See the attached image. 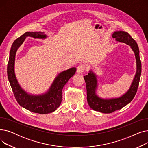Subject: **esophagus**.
Segmentation results:
<instances>
[{"mask_svg":"<svg viewBox=\"0 0 148 148\" xmlns=\"http://www.w3.org/2000/svg\"><path fill=\"white\" fill-rule=\"evenodd\" d=\"M84 70H85V66L83 64H80L79 65L78 67H77V72L79 74H81L84 71Z\"/></svg>","mask_w":148,"mask_h":148,"instance_id":"obj_1","label":"esophagus"}]
</instances>
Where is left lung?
<instances>
[{
    "label": "left lung",
    "mask_w": 148,
    "mask_h": 148,
    "mask_svg": "<svg viewBox=\"0 0 148 148\" xmlns=\"http://www.w3.org/2000/svg\"><path fill=\"white\" fill-rule=\"evenodd\" d=\"M112 37L116 39V41L127 44L131 47L135 54L137 70L133 81L128 90L122 96L116 98L103 99L99 97L96 94L98 83L96 74L94 72L90 71L88 75L84 76V79L86 84L87 101L89 106L94 110L103 113H110L121 109L133 100L136 94L142 72V64L139 56V49L136 41L128 33L121 30L115 31L112 35Z\"/></svg>",
    "instance_id": "left-lung-1"
}]
</instances>
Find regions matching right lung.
<instances>
[{
    "label": "right lung",
    "instance_id": "obj_1",
    "mask_svg": "<svg viewBox=\"0 0 148 148\" xmlns=\"http://www.w3.org/2000/svg\"><path fill=\"white\" fill-rule=\"evenodd\" d=\"M27 36L38 39L47 38V35L42 32H27L14 41L11 46L8 64V77L15 98L21 107L36 113L43 114L52 113L60 105L62 89L69 79L74 75L76 68L73 67L61 72L56 77L50 89L45 94L38 95L27 94L20 86L14 73L15 54Z\"/></svg>",
    "mask_w": 148,
    "mask_h": 148
}]
</instances>
